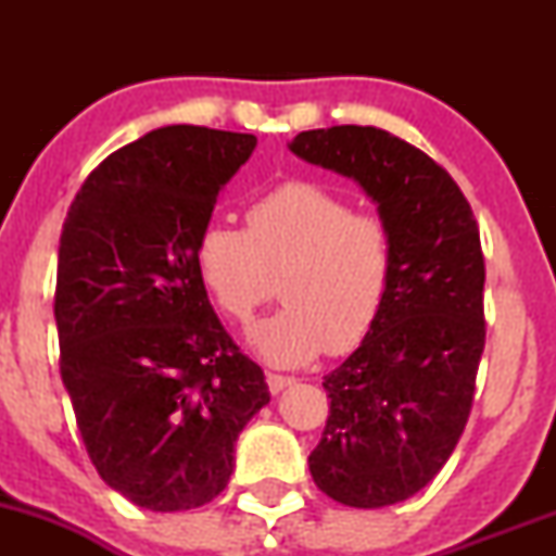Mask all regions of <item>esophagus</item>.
<instances>
[{
    "mask_svg": "<svg viewBox=\"0 0 556 556\" xmlns=\"http://www.w3.org/2000/svg\"><path fill=\"white\" fill-rule=\"evenodd\" d=\"M266 381H269V389H271V394H279V392H282V389H287V387H292V384H295V376L269 374V376H266Z\"/></svg>",
    "mask_w": 556,
    "mask_h": 556,
    "instance_id": "1",
    "label": "esophagus"
}]
</instances>
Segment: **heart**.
Listing matches in <instances>:
<instances>
[{
	"label": "heart",
	"instance_id": "heart-1",
	"mask_svg": "<svg viewBox=\"0 0 556 556\" xmlns=\"http://www.w3.org/2000/svg\"><path fill=\"white\" fill-rule=\"evenodd\" d=\"M198 279L229 321L245 324L274 290L285 305L251 329L277 366L342 355L371 334L394 282L392 225L329 185L287 180L253 198L245 229L208 222L193 245Z\"/></svg>",
	"mask_w": 556,
	"mask_h": 556
}]
</instances>
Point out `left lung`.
I'll use <instances>...</instances> for the list:
<instances>
[{"instance_id":"left-lung-1","label":"left lung","mask_w":556,"mask_h":556,"mask_svg":"<svg viewBox=\"0 0 556 556\" xmlns=\"http://www.w3.org/2000/svg\"><path fill=\"white\" fill-rule=\"evenodd\" d=\"M292 154L353 177L392 225L389 300L361 348L324 376L329 416L308 465L348 507L410 500L460 442L486 344L481 235L429 154L371 125L298 132Z\"/></svg>"}]
</instances>
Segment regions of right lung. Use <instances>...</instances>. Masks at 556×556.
Listing matches in <instances>:
<instances>
[{"label": "right lung", "mask_w": 556, "mask_h": 556, "mask_svg": "<svg viewBox=\"0 0 556 556\" xmlns=\"http://www.w3.org/2000/svg\"><path fill=\"white\" fill-rule=\"evenodd\" d=\"M256 136L169 125L86 177L60 238V374L99 476L132 504L212 502L269 402L198 279L193 245Z\"/></svg>", "instance_id": "1"}]
</instances>
